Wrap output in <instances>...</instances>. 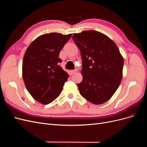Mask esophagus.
Returning <instances> with one entry per match:
<instances>
[{
  "label": "esophagus",
  "instance_id": "obj_1",
  "mask_svg": "<svg viewBox=\"0 0 147 147\" xmlns=\"http://www.w3.org/2000/svg\"><path fill=\"white\" fill-rule=\"evenodd\" d=\"M72 73L73 74H75V73H77V72H78V69H75V70H73L72 71Z\"/></svg>",
  "mask_w": 147,
  "mask_h": 147
}]
</instances>
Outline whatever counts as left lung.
Returning a JSON list of instances; mask_svg holds the SVG:
<instances>
[{
	"instance_id": "8db88e82",
	"label": "left lung",
	"mask_w": 147,
	"mask_h": 147,
	"mask_svg": "<svg viewBox=\"0 0 147 147\" xmlns=\"http://www.w3.org/2000/svg\"><path fill=\"white\" fill-rule=\"evenodd\" d=\"M72 38L82 58L83 80L77 84L80 93L92 104H104L121 83L123 57L116 43L98 31H83L74 34Z\"/></svg>"
}]
</instances>
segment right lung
I'll list each match as a JSON object with an SVG mask.
<instances>
[{"label":"right lung","instance_id":"right-lung-1","mask_svg":"<svg viewBox=\"0 0 147 147\" xmlns=\"http://www.w3.org/2000/svg\"><path fill=\"white\" fill-rule=\"evenodd\" d=\"M72 34L53 32L40 35L26 50L22 66L28 92L42 104L55 100L63 90L69 75L59 65V52Z\"/></svg>","mask_w":147,"mask_h":147}]
</instances>
